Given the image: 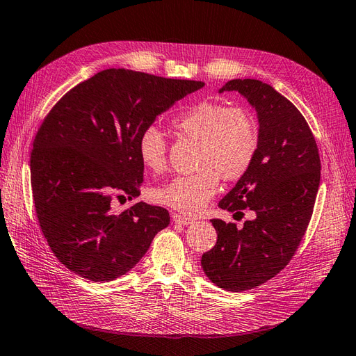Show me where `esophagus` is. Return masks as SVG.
Here are the masks:
<instances>
[{
	"label": "esophagus",
	"mask_w": 356,
	"mask_h": 356,
	"mask_svg": "<svg viewBox=\"0 0 356 356\" xmlns=\"http://www.w3.org/2000/svg\"><path fill=\"white\" fill-rule=\"evenodd\" d=\"M172 221H175L176 224H181V225H189V224L195 222L194 218L186 216V215H180V213L172 215Z\"/></svg>",
	"instance_id": "obj_1"
}]
</instances>
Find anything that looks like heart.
<instances>
[{
  "instance_id": "obj_1",
  "label": "heart",
  "mask_w": 356,
  "mask_h": 356,
  "mask_svg": "<svg viewBox=\"0 0 356 356\" xmlns=\"http://www.w3.org/2000/svg\"><path fill=\"white\" fill-rule=\"evenodd\" d=\"M171 127L181 138L198 141L193 175L176 176L153 193L158 203L185 213H197L225 181L242 179L260 147V124L245 105L227 106L203 100L171 118ZM168 144L158 127L149 126L138 138V156L150 171L167 163Z\"/></svg>"
}]
</instances>
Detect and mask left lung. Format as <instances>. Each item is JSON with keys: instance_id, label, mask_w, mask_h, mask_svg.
Returning a JSON list of instances; mask_svg holds the SVG:
<instances>
[{"instance_id": "8db88e82", "label": "left lung", "mask_w": 356, "mask_h": 356, "mask_svg": "<svg viewBox=\"0 0 356 356\" xmlns=\"http://www.w3.org/2000/svg\"><path fill=\"white\" fill-rule=\"evenodd\" d=\"M239 91L256 108L260 147L247 175L221 202V209L256 212L242 229L212 220L216 245L202 266L218 287L245 291L284 269L302 241L313 215L321 156L312 129L298 108L259 79H232L221 90Z\"/></svg>"}]
</instances>
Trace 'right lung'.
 <instances>
[{"instance_id": "1", "label": "right lung", "mask_w": 356, "mask_h": 356, "mask_svg": "<svg viewBox=\"0 0 356 356\" xmlns=\"http://www.w3.org/2000/svg\"><path fill=\"white\" fill-rule=\"evenodd\" d=\"M204 86L127 69H106L63 96L33 143V200L51 251L90 281H113L147 252L170 224L167 209L113 198L140 195L138 138L172 104Z\"/></svg>"}]
</instances>
